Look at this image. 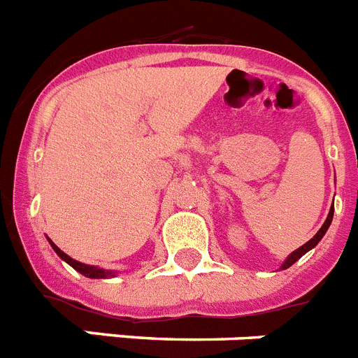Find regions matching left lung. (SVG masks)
Wrapping results in <instances>:
<instances>
[{
  "label": "left lung",
  "instance_id": "1",
  "mask_svg": "<svg viewBox=\"0 0 358 358\" xmlns=\"http://www.w3.org/2000/svg\"><path fill=\"white\" fill-rule=\"evenodd\" d=\"M331 220H334V205H331V209H329V213H328V217H326V222L322 223L321 229H319V231H317V234L313 236V238L310 239V241H306V243H304L303 247H299V248H297V250H294V252H292L290 256L287 257V259L282 261V265L279 266V270H287V268H290V266L294 265L295 261L301 259V257H303L304 254L308 252V250H312L313 247H317V243H319V241H321L322 236L326 234V231H328L329 225H331Z\"/></svg>",
  "mask_w": 358,
  "mask_h": 358
}]
</instances>
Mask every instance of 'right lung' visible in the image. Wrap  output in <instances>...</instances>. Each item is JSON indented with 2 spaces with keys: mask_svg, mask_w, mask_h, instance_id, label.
Segmentation results:
<instances>
[{
  "mask_svg": "<svg viewBox=\"0 0 358 358\" xmlns=\"http://www.w3.org/2000/svg\"><path fill=\"white\" fill-rule=\"evenodd\" d=\"M48 241H50V239H48ZM50 245H52V248H54L55 254H57L61 259L66 261L71 268H76L77 272L83 273V275H86V278H90V279H110V278H115V275L119 273V272H115V270H104V268H101V266L80 263V261L73 259V257H70L68 254H64L63 250H61V248H59L57 245L54 243V241H50Z\"/></svg>",
  "mask_w": 358,
  "mask_h": 358,
  "instance_id": "add662e5",
  "label": "right lung"
}]
</instances>
